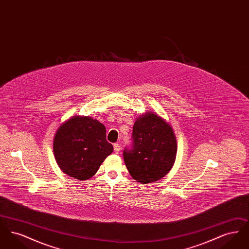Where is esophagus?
Masks as SVG:
<instances>
[{"label":"esophagus","instance_id":"esophagus-1","mask_svg":"<svg viewBox=\"0 0 249 249\" xmlns=\"http://www.w3.org/2000/svg\"><path fill=\"white\" fill-rule=\"evenodd\" d=\"M114 151L116 154H119V151H120V145L119 143H114Z\"/></svg>","mask_w":249,"mask_h":249}]
</instances>
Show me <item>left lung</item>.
Instances as JSON below:
<instances>
[{
    "mask_svg": "<svg viewBox=\"0 0 249 249\" xmlns=\"http://www.w3.org/2000/svg\"><path fill=\"white\" fill-rule=\"evenodd\" d=\"M132 146L123 158L130 176L142 184L158 181L173 168L178 151L175 132L165 120L146 113L135 120Z\"/></svg>",
    "mask_w": 249,
    "mask_h": 249,
    "instance_id": "left-lung-1",
    "label": "left lung"
}]
</instances>
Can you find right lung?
<instances>
[{
    "instance_id": "right-lung-1",
    "label": "right lung",
    "mask_w": 249,
    "mask_h": 249,
    "mask_svg": "<svg viewBox=\"0 0 249 249\" xmlns=\"http://www.w3.org/2000/svg\"><path fill=\"white\" fill-rule=\"evenodd\" d=\"M104 124L90 117H72L55 133L53 151L60 170L80 181L92 178L113 152Z\"/></svg>"
}]
</instances>
